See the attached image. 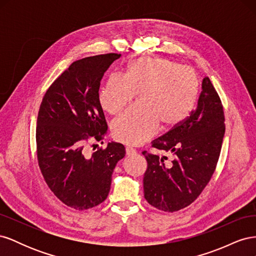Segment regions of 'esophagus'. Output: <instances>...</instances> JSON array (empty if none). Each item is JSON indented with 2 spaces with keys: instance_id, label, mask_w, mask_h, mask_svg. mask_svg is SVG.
I'll return each instance as SVG.
<instances>
[{
  "instance_id": "obj_1",
  "label": "esophagus",
  "mask_w": 256,
  "mask_h": 256,
  "mask_svg": "<svg viewBox=\"0 0 256 256\" xmlns=\"http://www.w3.org/2000/svg\"><path fill=\"white\" fill-rule=\"evenodd\" d=\"M136 152V150H134L132 147H130V146H127L126 147V154H127V156H132V154H134Z\"/></svg>"
}]
</instances>
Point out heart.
<instances>
[{
  "label": "heart",
  "mask_w": 256,
  "mask_h": 256,
  "mask_svg": "<svg viewBox=\"0 0 256 256\" xmlns=\"http://www.w3.org/2000/svg\"><path fill=\"white\" fill-rule=\"evenodd\" d=\"M140 92L138 104L116 118L111 126L116 141L140 145L156 134L159 125H180L196 104L198 81L194 72L175 62L140 58L127 66L125 74L108 76L98 94L102 109L116 114Z\"/></svg>",
  "instance_id": "b5f03b06"
}]
</instances>
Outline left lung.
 <instances>
[{
    "label": "left lung",
    "instance_id": "left-lung-1",
    "mask_svg": "<svg viewBox=\"0 0 256 256\" xmlns=\"http://www.w3.org/2000/svg\"><path fill=\"white\" fill-rule=\"evenodd\" d=\"M224 132L220 97L205 76L196 110L152 142L154 148L173 154L172 164H166L164 156L142 152L147 161L143 178L147 202L168 212L180 210L194 202L214 172Z\"/></svg>",
    "mask_w": 256,
    "mask_h": 256
}]
</instances>
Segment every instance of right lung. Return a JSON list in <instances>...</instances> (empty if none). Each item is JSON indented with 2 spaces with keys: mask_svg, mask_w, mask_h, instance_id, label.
<instances>
[{
  "mask_svg": "<svg viewBox=\"0 0 256 256\" xmlns=\"http://www.w3.org/2000/svg\"><path fill=\"white\" fill-rule=\"evenodd\" d=\"M120 54L76 60L46 92L36 127L37 158L51 191L65 205L84 210L102 203L112 174L125 157L120 143H108L90 156L84 146L102 141L108 125L98 94L104 72ZM104 143V142H102Z\"/></svg>",
  "mask_w": 256,
  "mask_h": 256,
  "instance_id": "right-lung-1",
  "label": "right lung"
}]
</instances>
